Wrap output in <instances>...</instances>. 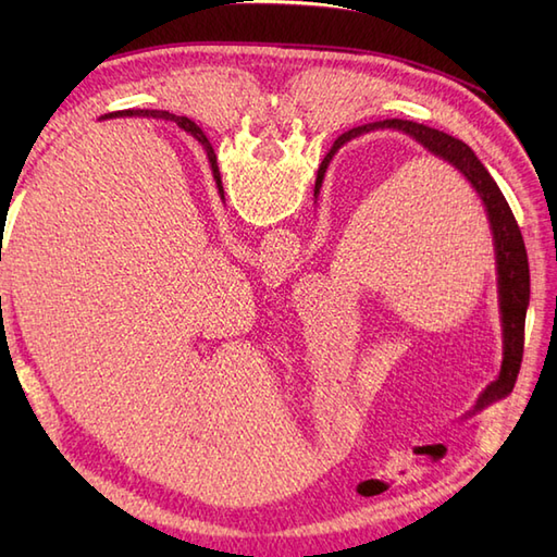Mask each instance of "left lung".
I'll return each mask as SVG.
<instances>
[{
    "mask_svg": "<svg viewBox=\"0 0 557 557\" xmlns=\"http://www.w3.org/2000/svg\"><path fill=\"white\" fill-rule=\"evenodd\" d=\"M373 128H399L409 136L419 140L423 148H429L433 156L443 158L445 162L455 164V168L467 176L471 186L476 188L481 196L483 206H486L491 230H493V242H495V260H498V289H500V311H503V366L498 381L486 387V393L479 397V409L491 405V401L500 399L512 393L517 383L519 366H522V354H524V321H527V309H529V258H527V246L522 239V232L517 227V220L512 215L510 206L503 196V191L495 184L491 172L483 168L476 152L471 150L465 140L449 136L445 132H437L419 122L409 120H385V122H373L351 128V132L342 134L335 146L330 148L325 160L318 168L315 176V194L321 191L323 176L330 160H333L335 152L347 144V140L357 138L366 132H373Z\"/></svg>",
    "mask_w": 557,
    "mask_h": 557,
    "instance_id": "left-lung-1",
    "label": "left lung"
}]
</instances>
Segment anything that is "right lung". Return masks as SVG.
<instances>
[{"label":"right lung","instance_id":"add662e5","mask_svg":"<svg viewBox=\"0 0 557 557\" xmlns=\"http://www.w3.org/2000/svg\"><path fill=\"white\" fill-rule=\"evenodd\" d=\"M134 114H138V116H164V120H172V122H176L180 124L184 132H188L191 134L200 146L206 148V152H208V160H210V168H212V176H215V182H218V186H220V194H224L222 191V182H220V170H218V158H215V152H212V146H210V140L206 138V134L200 132V128L188 120V116H174V114H170V112H160V110H122V112H112V114H108V116H134Z\"/></svg>","mask_w":557,"mask_h":557}]
</instances>
